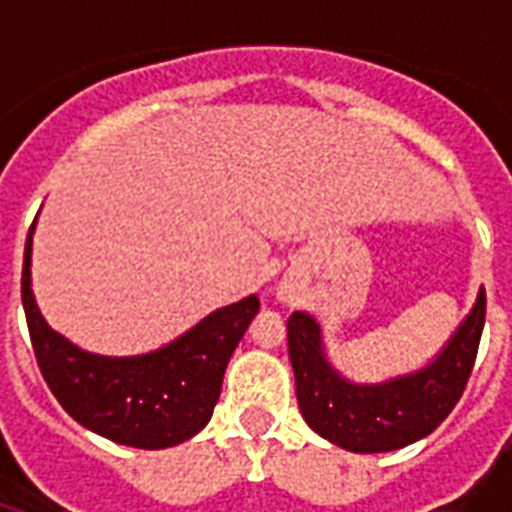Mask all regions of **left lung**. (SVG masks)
<instances>
[{
	"label": "left lung",
	"instance_id": "obj_1",
	"mask_svg": "<svg viewBox=\"0 0 512 512\" xmlns=\"http://www.w3.org/2000/svg\"><path fill=\"white\" fill-rule=\"evenodd\" d=\"M486 321V295H478L460 332L422 372L385 385H353L332 372L321 353L316 321L289 316V361L305 422L348 452H393L420 441L449 417L468 385Z\"/></svg>",
	"mask_w": 512,
	"mask_h": 512
}]
</instances>
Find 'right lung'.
<instances>
[{"label": "right lung", "instance_id": "add662e5", "mask_svg": "<svg viewBox=\"0 0 512 512\" xmlns=\"http://www.w3.org/2000/svg\"><path fill=\"white\" fill-rule=\"evenodd\" d=\"M31 233L20 297L36 364L58 404L79 425L135 449H167L196 436L212 417L225 366L260 311L255 295L209 313L167 348L135 358L84 353L52 332L31 295Z\"/></svg>", "mask_w": 512, "mask_h": 512}]
</instances>
